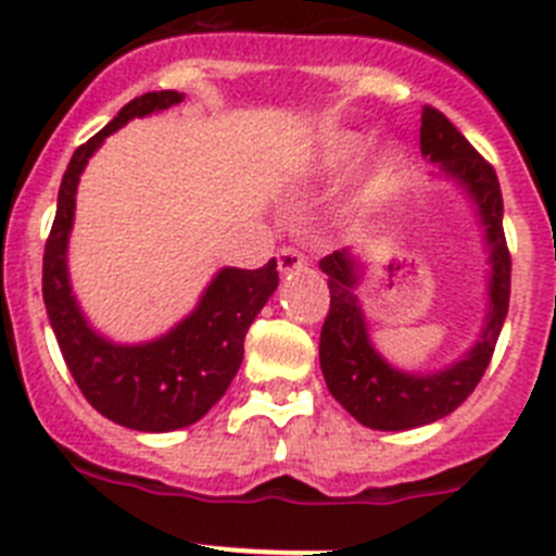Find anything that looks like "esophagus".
Wrapping results in <instances>:
<instances>
[{"label": "esophagus", "instance_id": "1", "mask_svg": "<svg viewBox=\"0 0 556 556\" xmlns=\"http://www.w3.org/2000/svg\"><path fill=\"white\" fill-rule=\"evenodd\" d=\"M301 267H306V255L298 248H283L281 253H278V269H281V273H292V269Z\"/></svg>", "mask_w": 556, "mask_h": 556}]
</instances>
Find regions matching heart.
<instances>
[{
    "label": "heart",
    "mask_w": 556,
    "mask_h": 556,
    "mask_svg": "<svg viewBox=\"0 0 556 556\" xmlns=\"http://www.w3.org/2000/svg\"><path fill=\"white\" fill-rule=\"evenodd\" d=\"M358 150H362V144H358V141H342V144L333 147L331 159L333 161H348V159H353Z\"/></svg>",
    "instance_id": "1"
}]
</instances>
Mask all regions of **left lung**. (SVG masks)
Listing matches in <instances>:
<instances>
[{
	"label": "left lung",
	"mask_w": 556,
	"mask_h": 556,
	"mask_svg": "<svg viewBox=\"0 0 556 556\" xmlns=\"http://www.w3.org/2000/svg\"><path fill=\"white\" fill-rule=\"evenodd\" d=\"M420 152L429 161H437L445 175L459 180L479 205L493 253L488 328L468 358L456 362L448 370L434 376L395 370L372 351L367 339L365 317L353 294L358 283V264L348 250H333L326 255L320 269L328 275L331 306L320 331V367L331 395L367 429H415L451 415L476 390L488 370L509 308L513 255L504 236V203L493 164L481 159V152L445 119V113L431 105L424 108L420 119Z\"/></svg>",
	"instance_id": "1"
}]
</instances>
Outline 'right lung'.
Listing matches in <instances>:
<instances>
[{"label":"right lung","mask_w":556,"mask_h":556,"mask_svg":"<svg viewBox=\"0 0 556 556\" xmlns=\"http://www.w3.org/2000/svg\"><path fill=\"white\" fill-rule=\"evenodd\" d=\"M178 102H184L178 91L136 97L116 113V119L77 147L58 191L55 223L43 244V303L68 372L100 415L136 431L184 429L217 404L242 365L250 323L278 287L275 258L258 269H223L205 289L194 314L147 345H113L83 320L66 275L77 180L105 136L132 116H147Z\"/></svg>","instance_id":"1"}]
</instances>
